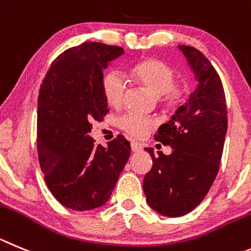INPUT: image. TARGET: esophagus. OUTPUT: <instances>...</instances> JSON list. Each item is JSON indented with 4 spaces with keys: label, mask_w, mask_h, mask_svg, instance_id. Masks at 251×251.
<instances>
[{
    "label": "esophagus",
    "mask_w": 251,
    "mask_h": 251,
    "mask_svg": "<svg viewBox=\"0 0 251 251\" xmlns=\"http://www.w3.org/2000/svg\"><path fill=\"white\" fill-rule=\"evenodd\" d=\"M142 150V145L139 144V142H131V151L132 152H139Z\"/></svg>",
    "instance_id": "34e87169"
}]
</instances>
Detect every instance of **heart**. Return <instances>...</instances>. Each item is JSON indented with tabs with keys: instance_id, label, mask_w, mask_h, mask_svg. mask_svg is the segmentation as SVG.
<instances>
[{
	"instance_id": "b5f03b06",
	"label": "heart",
	"mask_w": 251,
	"mask_h": 251,
	"mask_svg": "<svg viewBox=\"0 0 251 251\" xmlns=\"http://www.w3.org/2000/svg\"><path fill=\"white\" fill-rule=\"evenodd\" d=\"M130 75L135 81L154 97L165 111L175 112L181 109L188 99V86L176 80L172 65L160 59H145L130 68ZM126 81L118 72L106 73L101 81L105 101L112 107L120 106L125 94ZM121 130L132 137H144L156 126V121L139 114H127L120 119Z\"/></svg>"
}]
</instances>
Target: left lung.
I'll return each mask as SVG.
<instances>
[{
	"instance_id": "obj_1",
	"label": "left lung",
	"mask_w": 251,
	"mask_h": 251,
	"mask_svg": "<svg viewBox=\"0 0 251 251\" xmlns=\"http://www.w3.org/2000/svg\"><path fill=\"white\" fill-rule=\"evenodd\" d=\"M198 86L184 106L154 135L172 153L149 151L152 168L144 178L150 207L162 215L181 217L200 204L219 171L228 127L226 101L221 76L198 49L179 46Z\"/></svg>"
}]
</instances>
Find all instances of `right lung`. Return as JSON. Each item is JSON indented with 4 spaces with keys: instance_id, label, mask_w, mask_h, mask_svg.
<instances>
[{
    "instance_id": "right-lung-1",
    "label": "right lung",
    "mask_w": 251,
    "mask_h": 251,
    "mask_svg": "<svg viewBox=\"0 0 251 251\" xmlns=\"http://www.w3.org/2000/svg\"><path fill=\"white\" fill-rule=\"evenodd\" d=\"M124 48L85 42L58 55L39 88L37 150L47 187L73 210H91L109 201L131 153L124 136L94 145L93 121L109 112L102 70Z\"/></svg>"
}]
</instances>
